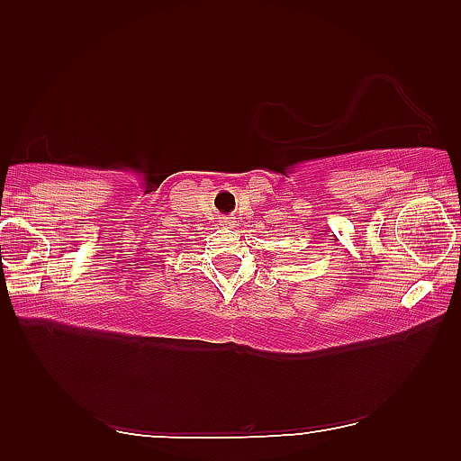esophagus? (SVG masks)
Instances as JSON below:
<instances>
[{"label":"esophagus","instance_id":"esophagus-1","mask_svg":"<svg viewBox=\"0 0 461 461\" xmlns=\"http://www.w3.org/2000/svg\"><path fill=\"white\" fill-rule=\"evenodd\" d=\"M220 225H223V228H233V225H236V221H233V218H221Z\"/></svg>","mask_w":461,"mask_h":461}]
</instances>
